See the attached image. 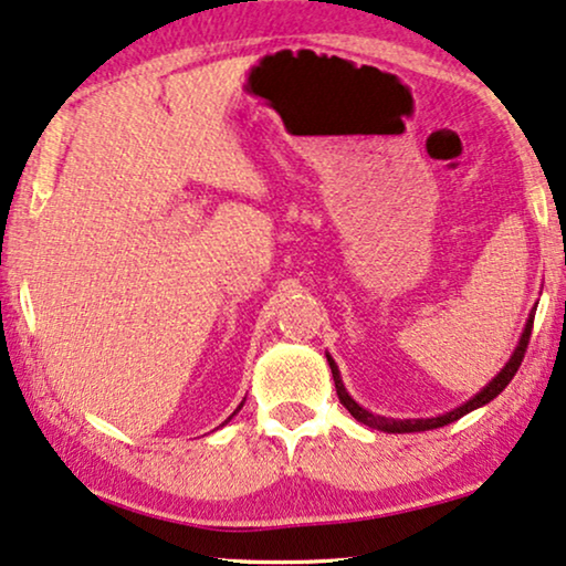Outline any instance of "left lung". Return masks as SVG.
Returning <instances> with one entry per match:
<instances>
[{"label": "left lung", "mask_w": 566, "mask_h": 566, "mask_svg": "<svg viewBox=\"0 0 566 566\" xmlns=\"http://www.w3.org/2000/svg\"><path fill=\"white\" fill-rule=\"evenodd\" d=\"M531 329H533V314L528 316V322H525L521 343H517L515 353L510 355V360L505 363V368H502L500 374L494 376L492 381L486 384L484 389L476 394V397H471L469 401H463V405L455 407L453 412H446V415H438V417H422V420H391V417H381V415L368 412V409H363L358 401H355L350 394H347L343 378H339V370L335 366V360H332L329 355H327V363H329V368H332V378H335L337 397H339V401H343V407L347 409V412L355 417V420L363 422V424H368V428H374V430H384V432H422V430L443 428V424H451V422L459 420V417L474 412V409L484 407V405H490V401L497 397V394L505 389L510 381H513V376L517 374V368H521L525 347H528V339H531Z\"/></svg>", "instance_id": "8db88e82"}]
</instances>
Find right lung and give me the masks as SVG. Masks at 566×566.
I'll return each mask as SVG.
<instances>
[{"label":"right lung","mask_w":566,"mask_h":566,"mask_svg":"<svg viewBox=\"0 0 566 566\" xmlns=\"http://www.w3.org/2000/svg\"><path fill=\"white\" fill-rule=\"evenodd\" d=\"M229 420H231V417H229Z\"/></svg>","instance_id":"obj_1"}]
</instances>
